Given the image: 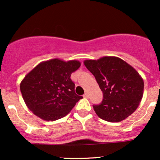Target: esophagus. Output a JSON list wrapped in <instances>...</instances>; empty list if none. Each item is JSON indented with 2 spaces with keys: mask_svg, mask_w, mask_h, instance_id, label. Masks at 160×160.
Segmentation results:
<instances>
[{
  "mask_svg": "<svg viewBox=\"0 0 160 160\" xmlns=\"http://www.w3.org/2000/svg\"><path fill=\"white\" fill-rule=\"evenodd\" d=\"M83 97L84 98H89V93H88L87 92H86L85 94L83 95Z\"/></svg>",
  "mask_w": 160,
  "mask_h": 160,
  "instance_id": "obj_1",
  "label": "esophagus"
}]
</instances>
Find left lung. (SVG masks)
<instances>
[{"instance_id":"left-lung-1","label":"left lung","mask_w":160,"mask_h":160,"mask_svg":"<svg viewBox=\"0 0 160 160\" xmlns=\"http://www.w3.org/2000/svg\"><path fill=\"white\" fill-rule=\"evenodd\" d=\"M83 63L103 92L102 103L93 105L101 119L120 122L137 109L144 93V80L133 67L115 56L85 60Z\"/></svg>"}]
</instances>
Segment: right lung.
Returning <instances> with one entry per match:
<instances>
[{"label": "right lung", "mask_w": 160, "mask_h": 160, "mask_svg": "<svg viewBox=\"0 0 160 160\" xmlns=\"http://www.w3.org/2000/svg\"><path fill=\"white\" fill-rule=\"evenodd\" d=\"M77 60L52 58L42 62L20 83L22 98L34 114L46 121L66 116L82 96L75 93L71 75L80 68Z\"/></svg>", "instance_id": "obj_1"}]
</instances>
